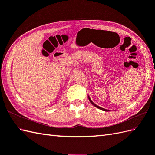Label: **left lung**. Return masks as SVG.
<instances>
[{"instance_id": "obj_1", "label": "left lung", "mask_w": 155, "mask_h": 155, "mask_svg": "<svg viewBox=\"0 0 155 155\" xmlns=\"http://www.w3.org/2000/svg\"><path fill=\"white\" fill-rule=\"evenodd\" d=\"M88 99H89V100H90V102H91V104H92L93 106H94L95 107H98V109H100V110H103V111H109V110H106V109H104V108H102V107H100V106H97L96 104H95L94 102H93L92 100H91V99L90 98V97L88 96Z\"/></svg>"}]
</instances>
